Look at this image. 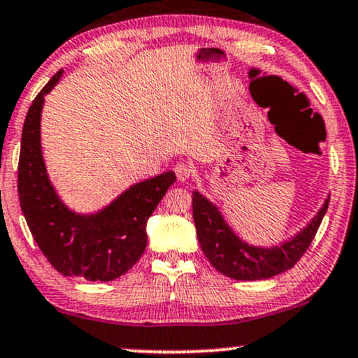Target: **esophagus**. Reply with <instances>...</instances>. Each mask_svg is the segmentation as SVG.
<instances>
[{"label": "esophagus", "mask_w": 358, "mask_h": 358, "mask_svg": "<svg viewBox=\"0 0 358 358\" xmlns=\"http://www.w3.org/2000/svg\"><path fill=\"white\" fill-rule=\"evenodd\" d=\"M175 175L178 182H187L192 176V166L188 163H178V165H175Z\"/></svg>", "instance_id": "1"}]
</instances>
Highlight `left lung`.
I'll list each match as a JSON object with an SVG mask.
<instances>
[{"label":"left lung","instance_id":"8db88e82","mask_svg":"<svg viewBox=\"0 0 358 358\" xmlns=\"http://www.w3.org/2000/svg\"><path fill=\"white\" fill-rule=\"evenodd\" d=\"M330 196L307 227L280 247L258 248L242 242L227 225L217 206L203 195L193 192V220L198 242L205 257L218 272L235 280H264L292 268L307 252L322 218L329 208Z\"/></svg>","mask_w":358,"mask_h":358}]
</instances>
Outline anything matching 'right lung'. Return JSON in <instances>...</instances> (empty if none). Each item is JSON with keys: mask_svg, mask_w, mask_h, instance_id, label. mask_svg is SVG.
Here are the masks:
<instances>
[{"mask_svg": "<svg viewBox=\"0 0 358 358\" xmlns=\"http://www.w3.org/2000/svg\"><path fill=\"white\" fill-rule=\"evenodd\" d=\"M59 70L29 106L21 133L18 196L34 242L64 277L110 282L127 273L146 248V220L168 188L173 171L133 185L94 215H76L51 187L41 157L40 120L45 94L62 78Z\"/></svg>", "mask_w": 358, "mask_h": 358, "instance_id": "1", "label": "right lung"}]
</instances>
